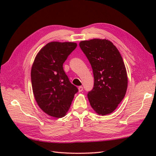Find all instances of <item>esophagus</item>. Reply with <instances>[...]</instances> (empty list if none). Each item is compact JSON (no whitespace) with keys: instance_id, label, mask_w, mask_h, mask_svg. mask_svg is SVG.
Instances as JSON below:
<instances>
[{"instance_id":"obj_1","label":"esophagus","mask_w":156,"mask_h":156,"mask_svg":"<svg viewBox=\"0 0 156 156\" xmlns=\"http://www.w3.org/2000/svg\"><path fill=\"white\" fill-rule=\"evenodd\" d=\"M78 90H79V92H82V91H83V87H82V86H80V87H78Z\"/></svg>"}]
</instances>
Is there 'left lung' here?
Returning a JSON list of instances; mask_svg holds the SVG:
<instances>
[{
	"label": "left lung",
	"mask_w": 156,
	"mask_h": 156,
	"mask_svg": "<svg viewBox=\"0 0 156 156\" xmlns=\"http://www.w3.org/2000/svg\"><path fill=\"white\" fill-rule=\"evenodd\" d=\"M80 48L91 65L94 87L88 92L92 108L98 115L113 112L125 97L127 75L117 48L107 39L82 41Z\"/></svg>",
	"instance_id": "8db88e82"
}]
</instances>
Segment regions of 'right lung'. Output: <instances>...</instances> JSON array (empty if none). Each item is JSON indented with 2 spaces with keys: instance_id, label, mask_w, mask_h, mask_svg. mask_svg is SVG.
Segmentation results:
<instances>
[{
  "instance_id": "add662e5",
  "label": "right lung",
  "mask_w": 156,
  "mask_h": 156,
  "mask_svg": "<svg viewBox=\"0 0 156 156\" xmlns=\"http://www.w3.org/2000/svg\"><path fill=\"white\" fill-rule=\"evenodd\" d=\"M76 47L77 44L72 42L49 43L39 51L32 66L31 84L35 101L51 117H64L78 92L63 68V64Z\"/></svg>"
}]
</instances>
